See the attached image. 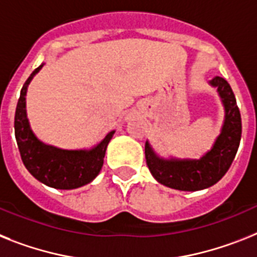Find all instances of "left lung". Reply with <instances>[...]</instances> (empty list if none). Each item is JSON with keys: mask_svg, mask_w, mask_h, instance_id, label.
I'll list each match as a JSON object with an SVG mask.
<instances>
[{"mask_svg": "<svg viewBox=\"0 0 257 257\" xmlns=\"http://www.w3.org/2000/svg\"><path fill=\"white\" fill-rule=\"evenodd\" d=\"M209 85L217 89L223 106V123L213 146L198 159L160 156L146 142V160L155 180L164 186L184 192H196L217 184L230 168L241 138L240 111L234 92L224 78L215 76Z\"/></svg>", "mask_w": 257, "mask_h": 257, "instance_id": "1", "label": "left lung"}]
</instances>
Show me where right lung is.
<instances>
[{
    "label": "right lung",
    "mask_w": 257,
    "mask_h": 257,
    "mask_svg": "<svg viewBox=\"0 0 257 257\" xmlns=\"http://www.w3.org/2000/svg\"><path fill=\"white\" fill-rule=\"evenodd\" d=\"M43 65L44 63H42L30 75L21 90L14 118L17 144L23 164L38 181L55 189H76L92 182L98 176L103 165L106 148L115 130L106 134L90 148L65 150L40 141L27 118L26 95L30 82Z\"/></svg>",
    "instance_id": "obj_1"
}]
</instances>
